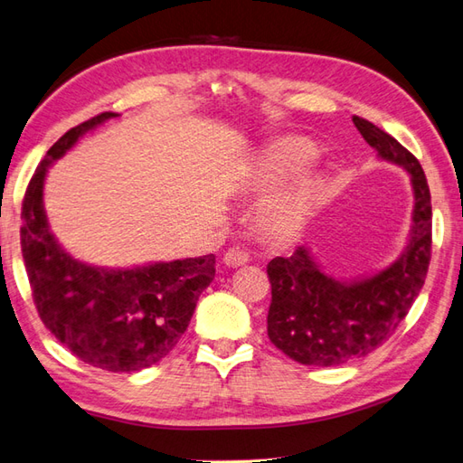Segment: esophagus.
Masks as SVG:
<instances>
[{
  "mask_svg": "<svg viewBox=\"0 0 463 463\" xmlns=\"http://www.w3.org/2000/svg\"><path fill=\"white\" fill-rule=\"evenodd\" d=\"M249 258H250V254L246 252L242 246H232V249H229L227 252H224V264L227 266H232V268H236V266H242V264H246L249 262Z\"/></svg>",
  "mask_w": 463,
  "mask_h": 463,
  "instance_id": "34e87169",
  "label": "esophagus"
}]
</instances>
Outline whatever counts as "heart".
Instances as JSON below:
<instances>
[{
  "label": "heart",
  "instance_id": "b5f03b06",
  "mask_svg": "<svg viewBox=\"0 0 463 463\" xmlns=\"http://www.w3.org/2000/svg\"><path fill=\"white\" fill-rule=\"evenodd\" d=\"M316 157V149L302 139H282L258 157L250 185L268 189L306 169ZM319 195V183L304 179L276 197L268 199L260 211V227L272 236H288L302 227L309 209Z\"/></svg>",
  "mask_w": 463,
  "mask_h": 463
}]
</instances>
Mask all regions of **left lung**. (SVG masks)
Masks as SVG:
<instances>
[{
	"label": "left lung",
	"instance_id": "obj_1",
	"mask_svg": "<svg viewBox=\"0 0 463 463\" xmlns=\"http://www.w3.org/2000/svg\"><path fill=\"white\" fill-rule=\"evenodd\" d=\"M353 124L383 159L411 174L412 232L399 260L357 282L327 276L304 246L268 264L272 286L268 337L289 359L316 367L364 357L389 341L420 294L432 258V201L420 161L364 118L353 116Z\"/></svg>",
	"mask_w": 463,
	"mask_h": 463
}]
</instances>
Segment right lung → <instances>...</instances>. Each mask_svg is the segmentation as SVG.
I'll return each mask as SVG.
<instances>
[{"instance_id":"1","label":"right lung","mask_w":463,"mask_h":463,"mask_svg":"<svg viewBox=\"0 0 463 463\" xmlns=\"http://www.w3.org/2000/svg\"><path fill=\"white\" fill-rule=\"evenodd\" d=\"M114 112L59 137L31 177L21 209V252L39 317L84 363L110 373L152 367L177 345L197 299L214 278V256L154 262L128 270L86 266L64 252L43 209L47 169Z\"/></svg>"}]
</instances>
